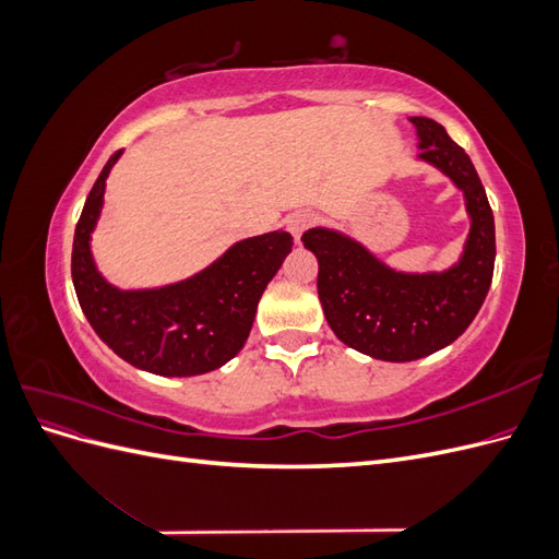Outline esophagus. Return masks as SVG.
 Wrapping results in <instances>:
<instances>
[{"label": "esophagus", "mask_w": 559, "mask_h": 559, "mask_svg": "<svg viewBox=\"0 0 559 559\" xmlns=\"http://www.w3.org/2000/svg\"><path fill=\"white\" fill-rule=\"evenodd\" d=\"M314 222H317V216H314L312 212L298 210V212H294L289 218H286V228H289V233L294 235L296 240H300V235L306 233L308 228H312Z\"/></svg>", "instance_id": "esophagus-1"}]
</instances>
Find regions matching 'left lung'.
Here are the masks:
<instances>
[{
  "mask_svg": "<svg viewBox=\"0 0 559 559\" xmlns=\"http://www.w3.org/2000/svg\"><path fill=\"white\" fill-rule=\"evenodd\" d=\"M411 121L419 158L464 191L471 233L462 261L445 273L405 275L335 230L302 235L319 261L317 294L337 341L382 361H415L456 341L478 314L495 273V216L476 167L441 123L425 116Z\"/></svg>",
  "mask_w": 559,
  "mask_h": 559,
  "instance_id": "8db88e82",
  "label": "left lung"
}]
</instances>
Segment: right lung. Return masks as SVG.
Segmentation results:
<instances>
[{
	"label": "right lung",
	"mask_w": 559,
	"mask_h": 559,
	"mask_svg": "<svg viewBox=\"0 0 559 559\" xmlns=\"http://www.w3.org/2000/svg\"><path fill=\"white\" fill-rule=\"evenodd\" d=\"M121 151L107 160L79 216L72 280L93 331L128 364L156 376L186 378L224 366L247 343L259 298L275 277L294 238L275 230L233 245L195 277L146 292H118L91 257V233L105 181Z\"/></svg>",
	"instance_id": "obj_1"
}]
</instances>
